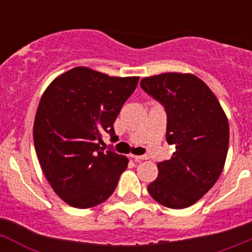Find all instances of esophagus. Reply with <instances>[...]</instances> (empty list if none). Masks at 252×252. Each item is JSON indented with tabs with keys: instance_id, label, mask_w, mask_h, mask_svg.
I'll list each match as a JSON object with an SVG mask.
<instances>
[{
	"instance_id": "obj_1",
	"label": "esophagus",
	"mask_w": 252,
	"mask_h": 252,
	"mask_svg": "<svg viewBox=\"0 0 252 252\" xmlns=\"http://www.w3.org/2000/svg\"><path fill=\"white\" fill-rule=\"evenodd\" d=\"M131 158H132V159L135 160V161H137V162L141 161V160H146V159H148V158H146V157H137V155H131Z\"/></svg>"
}]
</instances>
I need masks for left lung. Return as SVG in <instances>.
<instances>
[{
	"instance_id": "left-lung-1",
	"label": "left lung",
	"mask_w": 252,
	"mask_h": 252,
	"mask_svg": "<svg viewBox=\"0 0 252 252\" xmlns=\"http://www.w3.org/2000/svg\"><path fill=\"white\" fill-rule=\"evenodd\" d=\"M141 88L164 106L166 141L175 153L159 162V174L148 186L162 206L182 209L198 202L215 186L226 162L230 126L215 93L189 73L142 78Z\"/></svg>"
}]
</instances>
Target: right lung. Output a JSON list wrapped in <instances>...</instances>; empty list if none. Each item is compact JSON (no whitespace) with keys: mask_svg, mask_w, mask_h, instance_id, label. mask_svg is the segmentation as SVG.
<instances>
[{"mask_svg":"<svg viewBox=\"0 0 252 252\" xmlns=\"http://www.w3.org/2000/svg\"><path fill=\"white\" fill-rule=\"evenodd\" d=\"M139 77H110L75 66L51 82L34 121L40 166L53 190L74 208H91L111 197L128 159L103 151L102 133L137 87Z\"/></svg>","mask_w":252,"mask_h":252,"instance_id":"1","label":"right lung"}]
</instances>
